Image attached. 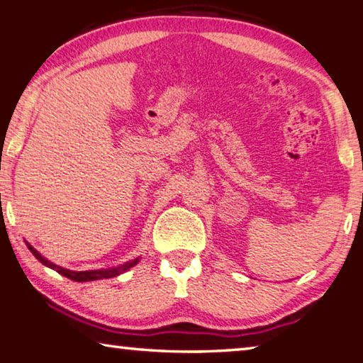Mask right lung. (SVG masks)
Segmentation results:
<instances>
[{
	"label": "right lung",
	"instance_id": "add662e5",
	"mask_svg": "<svg viewBox=\"0 0 363 363\" xmlns=\"http://www.w3.org/2000/svg\"><path fill=\"white\" fill-rule=\"evenodd\" d=\"M27 247L28 250L32 251L33 256L38 259L43 266H46L49 269H54L56 272H59L60 275H64V277L70 279V280H75V281H93V280H102V279H112V277H118L120 274L126 272V270H130L131 267L136 266V264L139 262V257H136V259L133 261H128L125 264H121V266L118 267H110V269H97V270H70V269H64L57 266V264H54L51 261H48L45 256H41V253H38L32 245H30L28 242Z\"/></svg>",
	"mask_w": 363,
	"mask_h": 363
}]
</instances>
